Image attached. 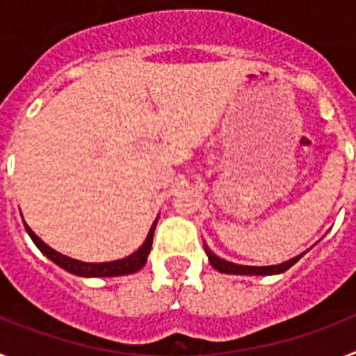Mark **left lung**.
<instances>
[{"label": "left lung", "mask_w": 356, "mask_h": 356, "mask_svg": "<svg viewBox=\"0 0 356 356\" xmlns=\"http://www.w3.org/2000/svg\"><path fill=\"white\" fill-rule=\"evenodd\" d=\"M205 248V253L209 257V262L212 264V267L216 271L219 273H226V275H244V276H271V275H282L285 273L287 269H291L298 260L303 257L307 251H303L301 254L294 257V259L287 260L284 264H278V266H241V264H234V262H228V260L221 259V257H217L213 251H210V248L207 244H203Z\"/></svg>", "instance_id": "left-lung-1"}]
</instances>
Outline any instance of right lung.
<instances>
[{"label":"right lung","mask_w":356,"mask_h":356,"mask_svg":"<svg viewBox=\"0 0 356 356\" xmlns=\"http://www.w3.org/2000/svg\"><path fill=\"white\" fill-rule=\"evenodd\" d=\"M156 222H159V217H156L155 221H153V225H151L146 241L143 242V246H140L139 250L135 251V253L128 254V257H124V259L112 260V262H81V260L65 257V254L58 253V251H55L53 248H49L42 238L37 237L26 222H24V228H26L31 241L35 242V246L39 248L40 253L46 254L51 262H55L56 266L62 267L64 271L71 273V275L83 276V278H110V276L134 275V273H137L139 269H143V267L146 266L147 254H149L151 244H153V234H155Z\"/></svg>","instance_id":"right-lung-1"}]
</instances>
